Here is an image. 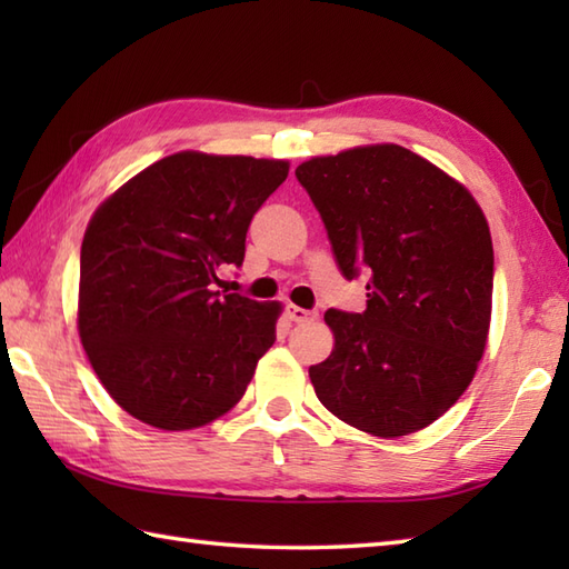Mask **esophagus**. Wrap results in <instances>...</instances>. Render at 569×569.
I'll list each match as a JSON object with an SVG mask.
<instances>
[{"label":"esophagus","mask_w":569,"mask_h":569,"mask_svg":"<svg viewBox=\"0 0 569 569\" xmlns=\"http://www.w3.org/2000/svg\"><path fill=\"white\" fill-rule=\"evenodd\" d=\"M288 316H291L293 322H310L318 318V310H306V308H298V306H288Z\"/></svg>","instance_id":"obj_1"}]
</instances>
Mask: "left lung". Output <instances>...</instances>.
I'll list each match as a JSON object with an SVG mask.
<instances>
[{"label":"left lung","mask_w":569,"mask_h":569,"mask_svg":"<svg viewBox=\"0 0 569 569\" xmlns=\"http://www.w3.org/2000/svg\"><path fill=\"white\" fill-rule=\"evenodd\" d=\"M347 281L367 271V310L330 308L332 355L310 367L320 403L379 438L428 428L475 379L493 291L489 224L438 166L396 143L296 168Z\"/></svg>","instance_id":"1"}]
</instances>
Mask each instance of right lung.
I'll return each instance as SVG.
<instances>
[{"mask_svg": "<svg viewBox=\"0 0 569 569\" xmlns=\"http://www.w3.org/2000/svg\"><path fill=\"white\" fill-rule=\"evenodd\" d=\"M286 161L180 151L102 202L80 249L78 330L129 416L190 430L227 413L276 340L278 303L217 291Z\"/></svg>", "mask_w": 569, "mask_h": 569, "instance_id": "add662e5", "label": "right lung"}]
</instances>
